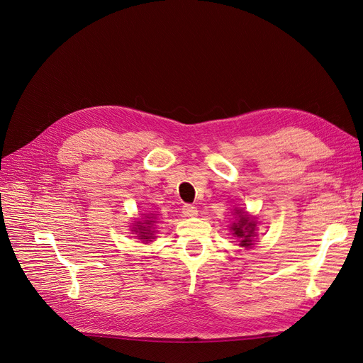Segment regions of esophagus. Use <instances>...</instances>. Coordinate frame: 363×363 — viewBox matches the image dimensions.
<instances>
[{"label": "esophagus", "instance_id": "esophagus-1", "mask_svg": "<svg viewBox=\"0 0 363 363\" xmlns=\"http://www.w3.org/2000/svg\"><path fill=\"white\" fill-rule=\"evenodd\" d=\"M182 211H183V216H186V218H194L199 215V208L192 204H184Z\"/></svg>", "mask_w": 363, "mask_h": 363}]
</instances>
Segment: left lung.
<instances>
[{
  "label": "left lung",
  "instance_id": "obj_1",
  "mask_svg": "<svg viewBox=\"0 0 363 363\" xmlns=\"http://www.w3.org/2000/svg\"><path fill=\"white\" fill-rule=\"evenodd\" d=\"M255 227L256 224L251 221L248 215H242L239 212V221L233 224L232 230H233V235L242 239L240 240V245L242 247L251 245V235H255Z\"/></svg>",
  "mask_w": 363,
  "mask_h": 363
}]
</instances>
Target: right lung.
I'll return each mask as SVG.
<instances>
[{"label": "right lung", "instance_id": "right-lung-1", "mask_svg": "<svg viewBox=\"0 0 363 363\" xmlns=\"http://www.w3.org/2000/svg\"><path fill=\"white\" fill-rule=\"evenodd\" d=\"M152 221H147V224H151ZM142 224V223H140ZM145 224V223H144ZM135 232L139 233V238L140 239H150V232L151 230H148V227H144V225H138V228H135Z\"/></svg>", "mask_w": 363, "mask_h": 363}]
</instances>
